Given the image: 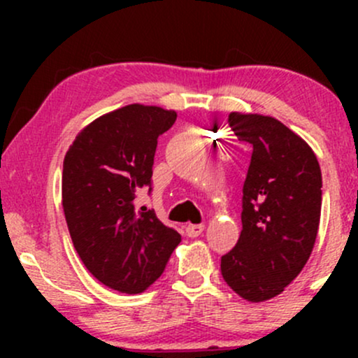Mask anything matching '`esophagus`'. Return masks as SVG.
Listing matches in <instances>:
<instances>
[{
	"label": "esophagus",
	"instance_id": "esophagus-1",
	"mask_svg": "<svg viewBox=\"0 0 358 358\" xmlns=\"http://www.w3.org/2000/svg\"><path fill=\"white\" fill-rule=\"evenodd\" d=\"M202 229H203V225H202V222H196V220H192L190 224H188V232L190 234H193V236H199L200 232H202Z\"/></svg>",
	"mask_w": 358,
	"mask_h": 358
}]
</instances>
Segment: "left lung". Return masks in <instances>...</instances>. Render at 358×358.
<instances>
[{"mask_svg": "<svg viewBox=\"0 0 358 358\" xmlns=\"http://www.w3.org/2000/svg\"><path fill=\"white\" fill-rule=\"evenodd\" d=\"M175 110L131 104L82 129L62 171V205L73 248L102 285L127 294L163 274L182 236L138 200L151 192L159 134Z\"/></svg>", "mask_w": 358, "mask_h": 358, "instance_id": "left-lung-1", "label": "left lung"}]
</instances>
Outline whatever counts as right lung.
<instances>
[{
    "label": "right lung",
    "mask_w": 358,
    "mask_h": 358,
    "mask_svg": "<svg viewBox=\"0 0 358 358\" xmlns=\"http://www.w3.org/2000/svg\"><path fill=\"white\" fill-rule=\"evenodd\" d=\"M231 126L244 133L252 156L242 188V231L222 256L220 271L241 298L259 303L282 293L310 259L322 213V171L311 148L286 127H250L241 117Z\"/></svg>",
    "instance_id": "add662e5"
}]
</instances>
